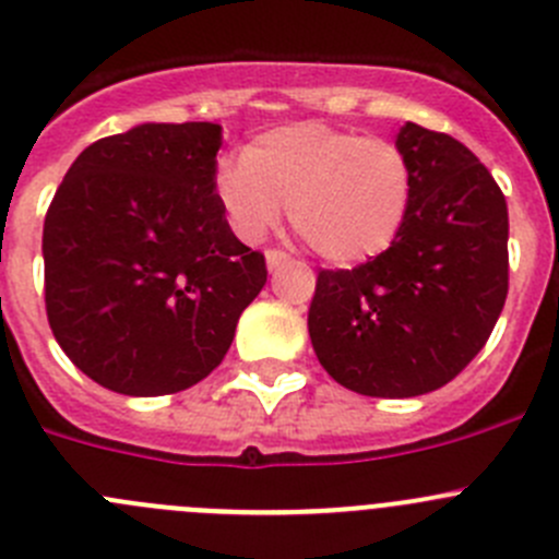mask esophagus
<instances>
[{"instance_id": "1", "label": "esophagus", "mask_w": 559, "mask_h": 559, "mask_svg": "<svg viewBox=\"0 0 559 559\" xmlns=\"http://www.w3.org/2000/svg\"><path fill=\"white\" fill-rule=\"evenodd\" d=\"M290 260V254H285L283 249H269L265 252V265H269V271L280 269V265H285Z\"/></svg>"}]
</instances>
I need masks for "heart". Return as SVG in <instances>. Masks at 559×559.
Listing matches in <instances>:
<instances>
[{"label":"heart","mask_w":559,"mask_h":559,"mask_svg":"<svg viewBox=\"0 0 559 559\" xmlns=\"http://www.w3.org/2000/svg\"><path fill=\"white\" fill-rule=\"evenodd\" d=\"M214 194L243 241L280 225L285 203L299 236L332 263H362L386 252L408 219L414 169L390 140L321 120L276 126L243 156L214 169Z\"/></svg>","instance_id":"1"}]
</instances>
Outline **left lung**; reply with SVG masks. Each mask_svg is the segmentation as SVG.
Returning a JSON list of instances; mask_svg holds the SVG:
<instances>
[{
  "label": "left lung",
  "instance_id": "1",
  "mask_svg": "<svg viewBox=\"0 0 559 559\" xmlns=\"http://www.w3.org/2000/svg\"><path fill=\"white\" fill-rule=\"evenodd\" d=\"M395 145L414 169L401 236L356 269L318 271L307 316L323 370L370 397L453 381L508 299V203L491 173L459 140L417 123Z\"/></svg>",
  "mask_w": 559,
  "mask_h": 559
}]
</instances>
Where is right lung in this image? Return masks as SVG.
<instances>
[{
    "label": "right lung",
    "mask_w": 559,
    "mask_h": 559,
    "mask_svg": "<svg viewBox=\"0 0 559 559\" xmlns=\"http://www.w3.org/2000/svg\"><path fill=\"white\" fill-rule=\"evenodd\" d=\"M216 123H142L79 153L44 222L46 316L68 359L120 395H173L225 359L265 258L214 194Z\"/></svg>",
    "instance_id": "add662e5"
}]
</instances>
